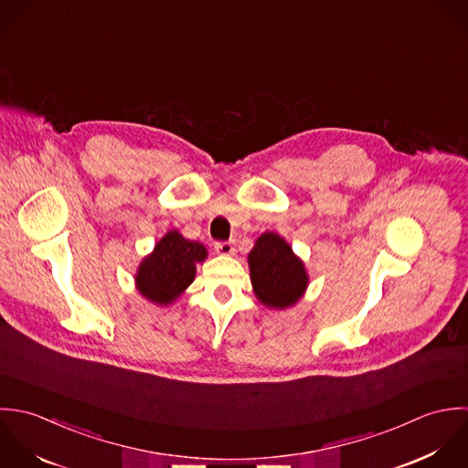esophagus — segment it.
<instances>
[{
	"label": "esophagus",
	"mask_w": 468,
	"mask_h": 468,
	"mask_svg": "<svg viewBox=\"0 0 468 468\" xmlns=\"http://www.w3.org/2000/svg\"><path fill=\"white\" fill-rule=\"evenodd\" d=\"M215 251H217L218 255L228 257V255H233L235 248H233L231 242H215Z\"/></svg>",
	"instance_id": "obj_1"
}]
</instances>
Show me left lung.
<instances>
[{"mask_svg": "<svg viewBox=\"0 0 468 468\" xmlns=\"http://www.w3.org/2000/svg\"><path fill=\"white\" fill-rule=\"evenodd\" d=\"M248 262L253 291L264 305L285 309L302 298L309 277L303 262L281 235L273 231L261 235L248 255Z\"/></svg>", "mask_w": 468, "mask_h": 468, "instance_id": "left-lung-1", "label": "left lung"}]
</instances>
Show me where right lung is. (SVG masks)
<instances>
[{"label":"right lung","mask_w":468,"mask_h":468,"mask_svg":"<svg viewBox=\"0 0 468 468\" xmlns=\"http://www.w3.org/2000/svg\"><path fill=\"white\" fill-rule=\"evenodd\" d=\"M207 257L200 242L185 239L177 229L168 231L154 248L152 255L143 259L135 283L139 292L157 305H168L177 300L195 279L198 262Z\"/></svg>","instance_id":"obj_1"}]
</instances>
